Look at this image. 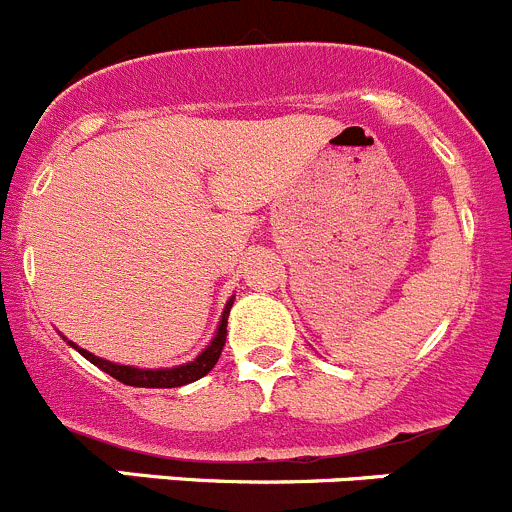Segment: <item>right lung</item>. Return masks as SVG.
<instances>
[{
	"label": "right lung",
	"mask_w": 512,
	"mask_h": 512,
	"mask_svg": "<svg viewBox=\"0 0 512 512\" xmlns=\"http://www.w3.org/2000/svg\"><path fill=\"white\" fill-rule=\"evenodd\" d=\"M233 299H236V296H231V299L226 301V306H223L221 321H218L216 334H213V339L208 342V347L203 349V352L198 354L193 362L178 364V367L140 369V367H130V364H115V362H107V359H102V357H95V354L87 352V349H82V347H77V344L70 342V339H67V344H70L72 349H77V352H80L87 362H92L95 367H100L102 372H107L110 377L118 379V382L130 384V387H153V389L183 387V384H191V382H196V379L206 377V374L216 367L218 357H221L223 344H226V326H228V314H231Z\"/></svg>",
	"instance_id": "obj_1"
}]
</instances>
